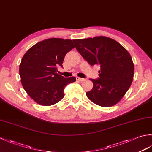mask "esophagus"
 I'll return each mask as SVG.
<instances>
[{
  "mask_svg": "<svg viewBox=\"0 0 152 152\" xmlns=\"http://www.w3.org/2000/svg\"><path fill=\"white\" fill-rule=\"evenodd\" d=\"M76 80L78 82H83V81H84V79L79 78V77H76Z\"/></svg>",
  "mask_w": 152,
  "mask_h": 152,
  "instance_id": "esophagus-1",
  "label": "esophagus"
}]
</instances>
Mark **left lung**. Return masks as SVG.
Masks as SVG:
<instances>
[{"label":"left lung","mask_w":152,"mask_h":152,"mask_svg":"<svg viewBox=\"0 0 152 152\" xmlns=\"http://www.w3.org/2000/svg\"><path fill=\"white\" fill-rule=\"evenodd\" d=\"M76 50L90 65L99 64V78L90 79L93 89L86 93L95 104L110 107L120 101L133 82L134 68L128 51L117 41L105 37L73 40Z\"/></svg>","instance_id":"left-lung-1"}]
</instances>
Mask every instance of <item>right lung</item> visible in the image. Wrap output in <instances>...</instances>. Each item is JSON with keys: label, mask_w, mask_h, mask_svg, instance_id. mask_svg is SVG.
Returning a JSON list of instances; mask_svg holds the SVG:
<instances>
[{"label": "right lung", "mask_w": 152, "mask_h": 152, "mask_svg": "<svg viewBox=\"0 0 152 152\" xmlns=\"http://www.w3.org/2000/svg\"><path fill=\"white\" fill-rule=\"evenodd\" d=\"M75 47L71 40L51 38L32 46L19 65L21 82L28 95L37 103L50 106L60 101L64 89L76 81L75 77L64 78L57 73L63 67L65 55Z\"/></svg>", "instance_id": "1"}]
</instances>
